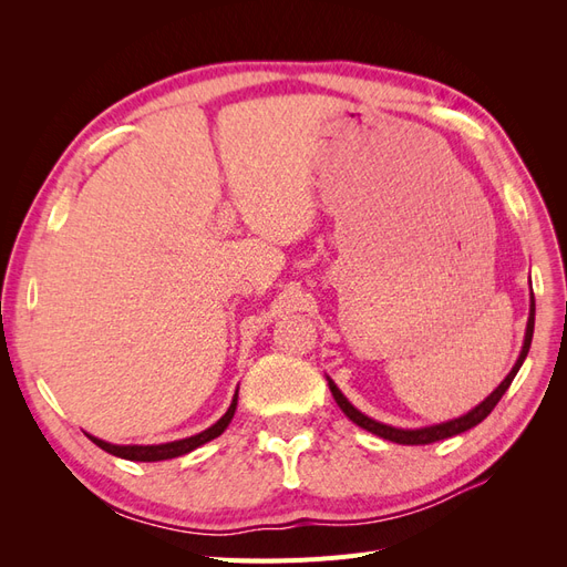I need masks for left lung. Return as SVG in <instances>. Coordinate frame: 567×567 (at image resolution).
<instances>
[{"label":"left lung","mask_w":567,"mask_h":567,"mask_svg":"<svg viewBox=\"0 0 567 567\" xmlns=\"http://www.w3.org/2000/svg\"><path fill=\"white\" fill-rule=\"evenodd\" d=\"M532 333H535V296L529 298V319H527V331H525V342H523V350H520V357L516 367L511 369V373L506 375V379L502 381V385L496 388L489 398H485L483 402H480L475 409H471L468 414H463L458 419H452L447 423H437V425H427V427H414V431H404V427H392V425H385L381 421H373L369 419L367 414H362V411L354 409L346 394H342L338 390V385L326 375V381H329V388H331V394L333 400L338 402V406L342 409V414H346L352 423H357L359 427H364V431L379 435L383 440H390V442H398V444H431V442H437V440H447V437H454L458 433H466L471 431V427H475L477 423H483L489 414L492 409L499 404V400L504 398V392L508 390V385L513 383V379H516V373L520 371L525 357L529 352V346H532Z\"/></svg>","instance_id":"1"}]
</instances>
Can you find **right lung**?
Returning a JSON list of instances; mask_svg holds the SVG:
<instances>
[{"mask_svg": "<svg viewBox=\"0 0 567 567\" xmlns=\"http://www.w3.org/2000/svg\"><path fill=\"white\" fill-rule=\"evenodd\" d=\"M236 404H238V390H236L234 400H231V404L227 409V414L221 416L215 425H210L208 431H203V433L192 435V437H184V440H175V442H165V444H111V442H104V440H99L94 435H87V437L96 444V447H101V450L113 454V456L127 458V461H165V458H175V456L194 452L196 447H200V444L210 442V440H215V437H219L221 433H225L227 425L234 419Z\"/></svg>", "mask_w": 567, "mask_h": 567, "instance_id": "add662e5", "label": "right lung"}]
</instances>
